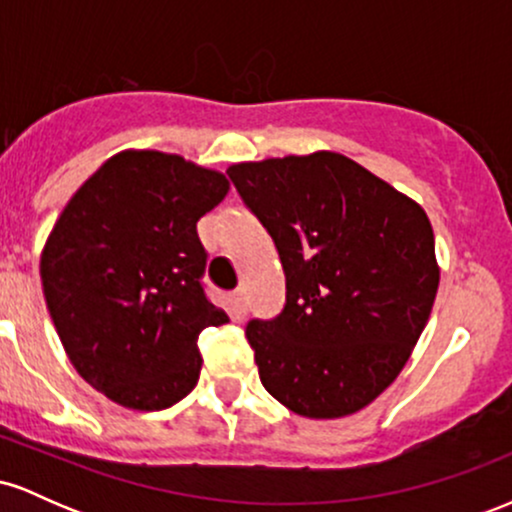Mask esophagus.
<instances>
[{
	"label": "esophagus",
	"mask_w": 512,
	"mask_h": 512,
	"mask_svg": "<svg viewBox=\"0 0 512 512\" xmlns=\"http://www.w3.org/2000/svg\"><path fill=\"white\" fill-rule=\"evenodd\" d=\"M231 310H233V315H236V317H245V313H248V303H245V291L243 289L231 293Z\"/></svg>",
	"instance_id": "obj_1"
}]
</instances>
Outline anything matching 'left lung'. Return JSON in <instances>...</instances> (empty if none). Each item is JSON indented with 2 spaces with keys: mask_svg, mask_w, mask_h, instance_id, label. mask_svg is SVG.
<instances>
[{
  "mask_svg": "<svg viewBox=\"0 0 512 512\" xmlns=\"http://www.w3.org/2000/svg\"><path fill=\"white\" fill-rule=\"evenodd\" d=\"M226 173L286 274L284 313L245 330L264 390L305 419L356 414L395 383L436 301L424 207L334 151Z\"/></svg>",
  "mask_w": 512,
  "mask_h": 512,
  "instance_id": "8db88e82",
  "label": "left lung"
}]
</instances>
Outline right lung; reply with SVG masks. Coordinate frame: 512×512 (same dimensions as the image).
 <instances>
[{
	"label": "right lung",
	"instance_id": "1",
	"mask_svg": "<svg viewBox=\"0 0 512 512\" xmlns=\"http://www.w3.org/2000/svg\"><path fill=\"white\" fill-rule=\"evenodd\" d=\"M228 190L221 170L125 149L57 216L40 252L45 303L76 373L110 402L158 411L197 385L199 334L228 322L199 284L197 221Z\"/></svg>",
	"mask_w": 512,
	"mask_h": 512
}]
</instances>
